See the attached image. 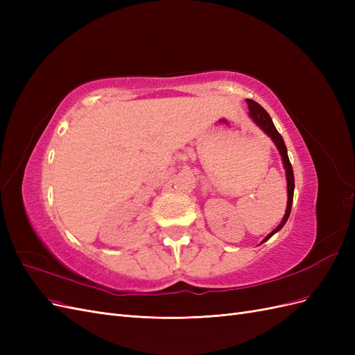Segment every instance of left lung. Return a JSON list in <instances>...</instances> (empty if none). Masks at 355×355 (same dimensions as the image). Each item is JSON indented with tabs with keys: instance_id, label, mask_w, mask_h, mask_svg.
I'll return each mask as SVG.
<instances>
[{
	"instance_id": "8db88e82",
	"label": "left lung",
	"mask_w": 355,
	"mask_h": 355,
	"mask_svg": "<svg viewBox=\"0 0 355 355\" xmlns=\"http://www.w3.org/2000/svg\"><path fill=\"white\" fill-rule=\"evenodd\" d=\"M247 105H249V115L253 118V121H254L257 125H259L268 136H270V137L272 139L274 144H275L277 148H278V151H280V154H282V157H283V164H284V168H286V178H287V197H288V198H287L286 214H284V218H283L282 223L278 225V227H277L271 234L266 235L265 240H263V241H266V240H270L277 231H280V230L284 227V223L287 222V219H288V216H290V210H292V202H293L295 178H293L292 164H290V159H288V155H287V148H286V145H284V141H283L282 135L277 132V128H275V125H274V123H272V120H271L270 114H268L259 103L252 101V99H247ZM263 241H262V243H263Z\"/></svg>"
}]
</instances>
